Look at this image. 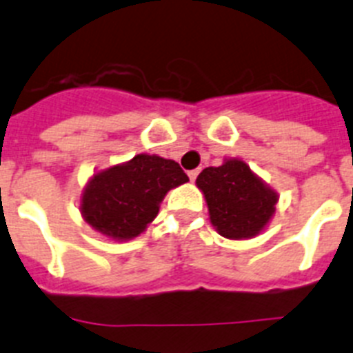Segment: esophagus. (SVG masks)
<instances>
[{"instance_id": "esophagus-1", "label": "esophagus", "mask_w": 353, "mask_h": 353, "mask_svg": "<svg viewBox=\"0 0 353 353\" xmlns=\"http://www.w3.org/2000/svg\"><path fill=\"white\" fill-rule=\"evenodd\" d=\"M198 173H199L198 170H192V171H189V179H191V182H194V180L198 179Z\"/></svg>"}]
</instances>
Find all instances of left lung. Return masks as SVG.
Instances as JSON below:
<instances>
[{"mask_svg": "<svg viewBox=\"0 0 353 353\" xmlns=\"http://www.w3.org/2000/svg\"><path fill=\"white\" fill-rule=\"evenodd\" d=\"M196 185L207 199L212 224L226 239L258 235L276 212L277 192L239 159L224 161L219 168H205Z\"/></svg>", "mask_w": 353, "mask_h": 353, "instance_id": "left-lung-1", "label": "left lung"}]
</instances>
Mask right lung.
Masks as SVG:
<instances>
[{"instance_id":"right-lung-1","label":"right lung","mask_w":353,"mask_h":353,"mask_svg":"<svg viewBox=\"0 0 353 353\" xmlns=\"http://www.w3.org/2000/svg\"><path fill=\"white\" fill-rule=\"evenodd\" d=\"M189 182L179 162L139 154L93 174L81 198L84 221L102 235L130 240L157 217L170 189Z\"/></svg>"}]
</instances>
